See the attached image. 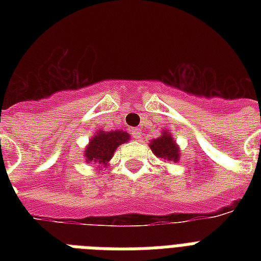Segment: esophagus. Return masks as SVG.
<instances>
[{
  "mask_svg": "<svg viewBox=\"0 0 261 261\" xmlns=\"http://www.w3.org/2000/svg\"><path fill=\"white\" fill-rule=\"evenodd\" d=\"M131 135H133V138L134 139H139L141 138V130L139 128H131Z\"/></svg>",
  "mask_w": 261,
  "mask_h": 261,
  "instance_id": "34e87169",
  "label": "esophagus"
}]
</instances>
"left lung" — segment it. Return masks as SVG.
<instances>
[{
  "mask_svg": "<svg viewBox=\"0 0 261 261\" xmlns=\"http://www.w3.org/2000/svg\"><path fill=\"white\" fill-rule=\"evenodd\" d=\"M150 149L160 159L168 160V161H177L178 160V149L172 139L171 134H168V133L163 134V137H160V138L153 139L150 143Z\"/></svg>",
  "mask_w": 261,
  "mask_h": 261,
  "instance_id": "obj_1",
  "label": "left lung"
}]
</instances>
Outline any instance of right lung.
I'll return each instance as SVG.
<instances>
[{"instance_id":"1","label":"right lung","mask_w":261,"mask_h":261,"mask_svg":"<svg viewBox=\"0 0 261 261\" xmlns=\"http://www.w3.org/2000/svg\"><path fill=\"white\" fill-rule=\"evenodd\" d=\"M130 135L124 131H100L90 141L85 150V157L89 163L107 165L119 145L128 141Z\"/></svg>"}]
</instances>
